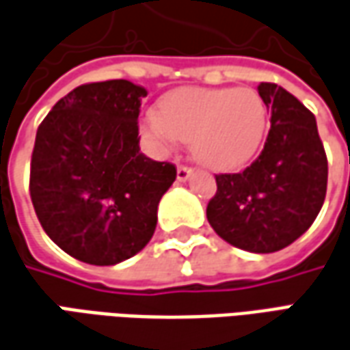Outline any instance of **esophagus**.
I'll return each mask as SVG.
<instances>
[{"mask_svg": "<svg viewBox=\"0 0 350 350\" xmlns=\"http://www.w3.org/2000/svg\"><path fill=\"white\" fill-rule=\"evenodd\" d=\"M191 174H193V168H189V166L178 165V168H176V178H178V182H185Z\"/></svg>", "mask_w": 350, "mask_h": 350, "instance_id": "34e87169", "label": "esophagus"}]
</instances>
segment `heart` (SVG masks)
<instances>
[{"label":"heart","instance_id":"1","mask_svg":"<svg viewBox=\"0 0 350 350\" xmlns=\"http://www.w3.org/2000/svg\"><path fill=\"white\" fill-rule=\"evenodd\" d=\"M268 109L253 90L180 88L142 118V132L157 153L166 155L191 142L193 155L216 170L251 161L268 130Z\"/></svg>","mask_w":350,"mask_h":350}]
</instances>
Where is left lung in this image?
I'll list each match as a JSON object with an SVG mask.
<instances>
[{
	"mask_svg": "<svg viewBox=\"0 0 350 350\" xmlns=\"http://www.w3.org/2000/svg\"><path fill=\"white\" fill-rule=\"evenodd\" d=\"M272 111L265 149L235 174H216L206 218L216 234L251 253H274L299 239L324 205L327 159L314 115L282 85L260 82Z\"/></svg>",
	"mask_w": 350,
	"mask_h": 350,
	"instance_id": "1",
	"label": "left lung"
}]
</instances>
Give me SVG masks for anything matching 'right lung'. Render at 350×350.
Segmentation results:
<instances>
[{"label": "right lung", "instance_id": "1", "mask_svg": "<svg viewBox=\"0 0 350 350\" xmlns=\"http://www.w3.org/2000/svg\"><path fill=\"white\" fill-rule=\"evenodd\" d=\"M147 90L128 80L75 88L36 132L30 197L51 241L95 266L139 253L176 166L139 151L137 116Z\"/></svg>", "mask_w": 350, "mask_h": 350}]
</instances>
